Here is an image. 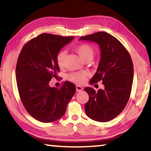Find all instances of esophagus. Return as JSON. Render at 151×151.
Segmentation results:
<instances>
[{
    "label": "esophagus",
    "instance_id": "obj_1",
    "mask_svg": "<svg viewBox=\"0 0 151 151\" xmlns=\"http://www.w3.org/2000/svg\"><path fill=\"white\" fill-rule=\"evenodd\" d=\"M76 90L77 92H80V91L83 90V86H78L77 85L76 86Z\"/></svg>",
    "mask_w": 151,
    "mask_h": 151
}]
</instances>
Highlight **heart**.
<instances>
[{
    "mask_svg": "<svg viewBox=\"0 0 151 151\" xmlns=\"http://www.w3.org/2000/svg\"><path fill=\"white\" fill-rule=\"evenodd\" d=\"M76 53L84 61L91 60L94 54L93 48L88 44H82L75 48ZM66 53L65 50H61L57 55V63L60 68H63L65 65V60ZM88 73L85 71L73 73L68 75V78L70 81L77 84H82L86 81Z\"/></svg>",
    "mask_w": 151,
    "mask_h": 151,
    "instance_id": "obj_1",
    "label": "heart"
}]
</instances>
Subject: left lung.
<instances>
[{
    "mask_svg": "<svg viewBox=\"0 0 151 151\" xmlns=\"http://www.w3.org/2000/svg\"><path fill=\"white\" fill-rule=\"evenodd\" d=\"M79 40L99 45L100 62L89 83L102 81L104 86L97 92L91 87L85 88L89 96L85 105V112L94 121H110L123 111L131 95L134 74L131 57L122 43L107 32L94 33Z\"/></svg>",
    "mask_w": 151,
    "mask_h": 151,
    "instance_id": "left-lung-1",
    "label": "left lung"
}]
</instances>
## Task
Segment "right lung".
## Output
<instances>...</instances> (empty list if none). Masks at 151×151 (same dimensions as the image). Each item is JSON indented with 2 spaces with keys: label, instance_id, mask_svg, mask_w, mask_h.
Returning a JSON list of instances; mask_svg holds the SVG:
<instances>
[{
  "label": "right lung",
  "instance_id": "add662e5",
  "mask_svg": "<svg viewBox=\"0 0 151 151\" xmlns=\"http://www.w3.org/2000/svg\"><path fill=\"white\" fill-rule=\"evenodd\" d=\"M74 38L43 33L27 42L20 51L16 66L18 91L25 109L40 122L60 119L75 93V85L68 81L59 88L48 85L60 71L57 54Z\"/></svg>",
  "mask_w": 151,
  "mask_h": 151
}]
</instances>
